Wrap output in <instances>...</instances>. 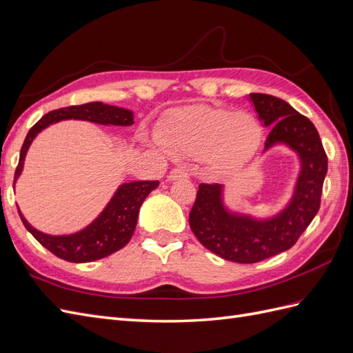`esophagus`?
<instances>
[{
  "label": "esophagus",
  "instance_id": "esophagus-1",
  "mask_svg": "<svg viewBox=\"0 0 353 353\" xmlns=\"http://www.w3.org/2000/svg\"><path fill=\"white\" fill-rule=\"evenodd\" d=\"M186 177H189V173L182 167L173 168L168 174V180H171V182H173V180H177V179H186Z\"/></svg>",
  "mask_w": 353,
  "mask_h": 353
}]
</instances>
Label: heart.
<instances>
[{
	"label": "heart",
	"instance_id": "obj_1",
	"mask_svg": "<svg viewBox=\"0 0 353 353\" xmlns=\"http://www.w3.org/2000/svg\"><path fill=\"white\" fill-rule=\"evenodd\" d=\"M264 131L248 112L209 104H191L170 110L157 128L159 144L171 155H207L219 167H240L255 157Z\"/></svg>",
	"mask_w": 353,
	"mask_h": 353
}]
</instances>
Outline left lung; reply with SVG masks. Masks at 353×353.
I'll list each match as a JSON object with an SVG mask.
<instances>
[{"label":"left lung","instance_id":"1","mask_svg":"<svg viewBox=\"0 0 353 353\" xmlns=\"http://www.w3.org/2000/svg\"><path fill=\"white\" fill-rule=\"evenodd\" d=\"M261 123L271 128L264 152L283 144L296 153L300 173L282 210L255 218L228 209L223 185L200 183L189 225L198 241L218 256L254 264L291 249L319 210L328 159L318 130L286 101L267 94H249Z\"/></svg>","mask_w":353,"mask_h":353}]
</instances>
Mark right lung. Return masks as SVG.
Here are the masks:
<instances>
[{"instance_id":"right-lung-1","label":"right lung","mask_w":353,"mask_h":353,"mask_svg":"<svg viewBox=\"0 0 353 353\" xmlns=\"http://www.w3.org/2000/svg\"><path fill=\"white\" fill-rule=\"evenodd\" d=\"M67 119L88 121L99 125L130 126L134 123V113L128 108L94 101L82 105L58 108V110L44 114L26 134L21 149L19 164L16 167L13 186L22 173L26 152H28L34 139L48 126ZM158 180H137V182L122 183L116 189L104 210L88 227L77 232L67 234V236H50V234L35 230L23 218L19 207H17V212H19L25 228L53 255L65 259L68 263H90V261L114 254L131 240L135 225H137L140 205L153 189L158 188Z\"/></svg>"}]
</instances>
